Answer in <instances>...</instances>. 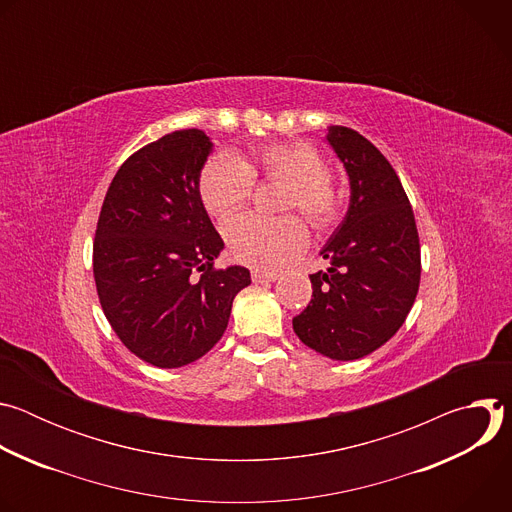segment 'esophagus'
Masks as SVG:
<instances>
[{"instance_id":"1","label":"esophagus","mask_w":512,"mask_h":512,"mask_svg":"<svg viewBox=\"0 0 512 512\" xmlns=\"http://www.w3.org/2000/svg\"><path fill=\"white\" fill-rule=\"evenodd\" d=\"M279 275L277 273H269V271H251V279L255 283H269L275 281Z\"/></svg>"}]
</instances>
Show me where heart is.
Returning <instances> with one entry per match:
<instances>
[{"instance_id":"b5f03b06","label":"heart","mask_w":512,"mask_h":512,"mask_svg":"<svg viewBox=\"0 0 512 512\" xmlns=\"http://www.w3.org/2000/svg\"><path fill=\"white\" fill-rule=\"evenodd\" d=\"M255 176L289 182L283 210L302 212L318 229H330L340 214V194L332 182L328 158L312 143H269L239 160L229 154L210 158L198 178V194L210 216L227 218L251 200ZM227 241L237 261L255 269H281L308 245L300 216L265 218L243 214L227 225Z\"/></svg>"}]
</instances>
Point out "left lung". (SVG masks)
Masks as SVG:
<instances>
[{"label": "left lung", "mask_w": 512, "mask_h": 512, "mask_svg": "<svg viewBox=\"0 0 512 512\" xmlns=\"http://www.w3.org/2000/svg\"><path fill=\"white\" fill-rule=\"evenodd\" d=\"M350 178V206L322 249L328 271L310 275L312 300L294 332L316 352L356 360L403 326L421 279L413 208L389 160L358 131L328 129Z\"/></svg>", "instance_id": "8db88e82"}]
</instances>
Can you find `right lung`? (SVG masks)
Instances as JSON below:
<instances>
[{
  "label": "right lung",
  "mask_w": 512,
  "mask_h": 512,
  "mask_svg": "<svg viewBox=\"0 0 512 512\" xmlns=\"http://www.w3.org/2000/svg\"><path fill=\"white\" fill-rule=\"evenodd\" d=\"M212 143L200 129L172 131L117 170L97 221L93 275L105 318L137 358L178 369L227 330L249 269H216L225 243L198 194Z\"/></svg>",
  "instance_id": "obj_1"
}]
</instances>
